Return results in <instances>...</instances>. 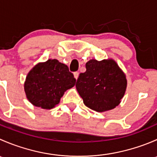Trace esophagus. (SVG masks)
Masks as SVG:
<instances>
[{
	"label": "esophagus",
	"mask_w": 157,
	"mask_h": 157,
	"mask_svg": "<svg viewBox=\"0 0 157 157\" xmlns=\"http://www.w3.org/2000/svg\"><path fill=\"white\" fill-rule=\"evenodd\" d=\"M74 77H75L76 80H77V78H78V77H79V73L78 72H74Z\"/></svg>",
	"instance_id": "esophagus-1"
}]
</instances>
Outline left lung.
<instances>
[{
    "label": "left lung",
    "mask_w": 157,
    "mask_h": 157,
    "mask_svg": "<svg viewBox=\"0 0 157 157\" xmlns=\"http://www.w3.org/2000/svg\"><path fill=\"white\" fill-rule=\"evenodd\" d=\"M86 68L76 83L84 105L98 112L118 106L125 93L127 79L115 61L91 59L86 62Z\"/></svg>",
    "instance_id": "left-lung-1"
}]
</instances>
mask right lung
<instances>
[{
  "mask_svg": "<svg viewBox=\"0 0 157 157\" xmlns=\"http://www.w3.org/2000/svg\"><path fill=\"white\" fill-rule=\"evenodd\" d=\"M76 79L66 64L48 59L35 65L26 76L24 90L28 100L36 107L53 109L64 92L75 85Z\"/></svg>",
  "mask_w": 157,
  "mask_h": 157,
  "instance_id": "obj_1",
  "label": "right lung"
}]
</instances>
